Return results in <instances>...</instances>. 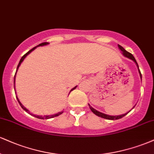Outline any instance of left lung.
I'll return each instance as SVG.
<instances>
[{"instance_id":"1","label":"left lung","mask_w":154,"mask_h":154,"mask_svg":"<svg viewBox=\"0 0 154 154\" xmlns=\"http://www.w3.org/2000/svg\"><path fill=\"white\" fill-rule=\"evenodd\" d=\"M118 47H119V49L121 50L122 51H123V54L124 55L125 57H128V58L132 59L133 61H134L135 62H136V64H137V66L138 67V63H137L136 59L134 58V57L133 56L132 54H131L130 52H128V51H127L126 50H125V49L123 47H121V46L119 45L118 44ZM138 71H139V73H140V78L142 79V75H141V73H140V71L139 69V67H138ZM89 105V107H90V110H91V111L92 112H93L94 114H95L96 116H97L98 117H100V118H105V119H107V120H118V119H120V118H122L123 117H124L125 116H126V115L128 113H125V114H123V115H121V116H108V115H106V114H104V113H102V112H99V111L96 110L95 109H94L93 107H92L91 106H90V104ZM135 107V106H134ZM134 107H133V108H134Z\"/></svg>"}]
</instances>
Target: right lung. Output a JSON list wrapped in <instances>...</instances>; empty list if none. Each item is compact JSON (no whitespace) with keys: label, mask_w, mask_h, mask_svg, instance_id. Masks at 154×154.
Instances as JSON below:
<instances>
[{"label":"right lung","mask_w":154,"mask_h":154,"mask_svg":"<svg viewBox=\"0 0 154 154\" xmlns=\"http://www.w3.org/2000/svg\"><path fill=\"white\" fill-rule=\"evenodd\" d=\"M49 44V43H48V42H43V43H42V44H38V45H37L36 47H35L33 48V49H31V50H29V51H28L27 53H26L25 54H24L23 56L21 57V60H20L19 63H18V66H17V69H16V72H17V70H18V67H19V66H20V64H21V62H23V61L24 58H25V57H26L27 55L29 54V53L31 52V51H32L33 50H34L35 49H36V48L37 47H39V46H44V45H47V44ZM16 74H15V75H14V83H15V77H16ZM76 88H77V86H75V88H72V90H71V91H72V90H75V89ZM14 90H15V88H14ZM71 91H70V92H71ZM16 98H17V100H18V103H19V105H21V107H22V108L24 110H25V111H26V112H28V113H29V114H30V115H31V116H34V117H36V118H39V119H49V118H52L57 117V116H59V115H61V114H62V113H63V112H62H62H58V113H57V114L52 115V116H36V115H33V114L30 113V112H29V111L26 108H25V107H24L23 106V105H22L21 103H20L19 100H18V98L17 97H16Z\"/></svg>","instance_id":"obj_1"}]
</instances>
